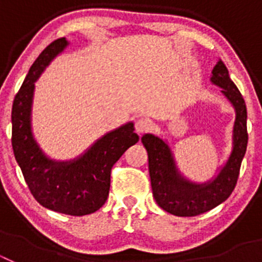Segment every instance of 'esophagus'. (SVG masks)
<instances>
[{"label":"esophagus","instance_id":"esophagus-1","mask_svg":"<svg viewBox=\"0 0 262 262\" xmlns=\"http://www.w3.org/2000/svg\"><path fill=\"white\" fill-rule=\"evenodd\" d=\"M151 127H152L151 122L147 119H144V118H140V119H138L135 122V129L139 135H142V134L149 131V129H151Z\"/></svg>","mask_w":262,"mask_h":262}]
</instances>
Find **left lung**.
Instances as JSON below:
<instances>
[{"mask_svg":"<svg viewBox=\"0 0 262 262\" xmlns=\"http://www.w3.org/2000/svg\"><path fill=\"white\" fill-rule=\"evenodd\" d=\"M210 81L221 88L222 94L235 110L232 148L226 163L217 168L214 177L205 182L191 181L178 169L174 155L165 139L154 134L142 136V143L148 154V169L155 201L161 209L176 216H195L224 202L235 189L247 151V106L221 59L212 69Z\"/></svg>","mask_w":262,"mask_h":262,"instance_id":"1","label":"left lung"}]
</instances>
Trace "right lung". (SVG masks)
Returning a JSON list of instances; mask_svg holds the SVG:
<instances>
[{"instance_id": "right-lung-1", "label": "right lung", "mask_w": 262, "mask_h": 262, "mask_svg": "<svg viewBox=\"0 0 262 262\" xmlns=\"http://www.w3.org/2000/svg\"><path fill=\"white\" fill-rule=\"evenodd\" d=\"M69 46L56 39L34 61L11 108V144L30 191L43 207L60 214L82 216L105 205L111 168L131 145L139 142L134 122H127L97 139L71 160L51 159L32 133L31 111L35 82L52 60Z\"/></svg>"}]
</instances>
